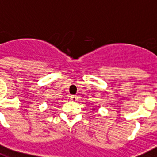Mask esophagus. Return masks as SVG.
Returning a JSON list of instances; mask_svg holds the SVG:
<instances>
[{
    "mask_svg": "<svg viewBox=\"0 0 157 157\" xmlns=\"http://www.w3.org/2000/svg\"><path fill=\"white\" fill-rule=\"evenodd\" d=\"M70 100L72 101H76L78 100V97L76 96V95H71L70 96Z\"/></svg>",
    "mask_w": 157,
    "mask_h": 157,
    "instance_id": "34e87169",
    "label": "esophagus"
}]
</instances>
